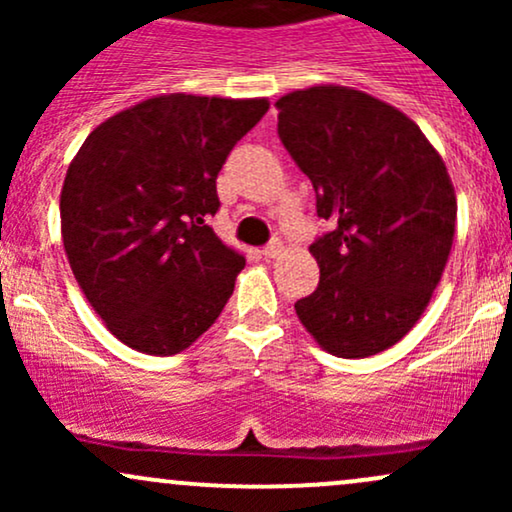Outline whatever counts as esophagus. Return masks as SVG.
<instances>
[{"label":"esophagus","mask_w":512,"mask_h":512,"mask_svg":"<svg viewBox=\"0 0 512 512\" xmlns=\"http://www.w3.org/2000/svg\"><path fill=\"white\" fill-rule=\"evenodd\" d=\"M281 252H284V245H281L279 240H272V243L262 248V257L264 260H274V257H279Z\"/></svg>","instance_id":"34e87169"}]
</instances>
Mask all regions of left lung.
I'll list each match as a JSON object with an SVG mask.
<instances>
[{
  "label": "left lung",
  "instance_id": "8db88e82",
  "mask_svg": "<svg viewBox=\"0 0 512 512\" xmlns=\"http://www.w3.org/2000/svg\"><path fill=\"white\" fill-rule=\"evenodd\" d=\"M276 110L281 144L332 226L310 245L320 284L296 303L298 320L332 356L380 354L419 322L448 264V168L414 120L356 88H301Z\"/></svg>",
  "mask_w": 512,
  "mask_h": 512
}]
</instances>
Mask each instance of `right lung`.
<instances>
[{"label": "right lung", "instance_id": "obj_1", "mask_svg": "<svg viewBox=\"0 0 512 512\" xmlns=\"http://www.w3.org/2000/svg\"><path fill=\"white\" fill-rule=\"evenodd\" d=\"M267 98L166 93L101 122L69 163L62 243L86 301L149 356L197 342L231 298L245 257L207 226L226 156Z\"/></svg>", "mask_w": 512, "mask_h": 512}]
</instances>
